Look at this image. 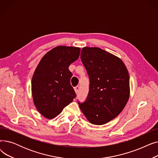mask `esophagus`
<instances>
[{
  "label": "esophagus",
  "mask_w": 158,
  "mask_h": 158,
  "mask_svg": "<svg viewBox=\"0 0 158 158\" xmlns=\"http://www.w3.org/2000/svg\"><path fill=\"white\" fill-rule=\"evenodd\" d=\"M79 89H80V87H79V86H76V87H75V88H74V90H75V92H76V94H79Z\"/></svg>",
  "instance_id": "obj_1"
}]
</instances>
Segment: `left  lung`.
<instances>
[{"label": "left lung", "mask_w": 158, "mask_h": 158, "mask_svg": "<svg viewBox=\"0 0 158 158\" xmlns=\"http://www.w3.org/2000/svg\"><path fill=\"white\" fill-rule=\"evenodd\" d=\"M81 59L89 79V93L80 109L88 121L103 125L122 112L129 98V76L118 58L98 47L82 48Z\"/></svg>", "instance_id": "1"}]
</instances>
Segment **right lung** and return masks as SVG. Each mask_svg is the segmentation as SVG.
Listing matches in <instances>:
<instances>
[{"mask_svg": "<svg viewBox=\"0 0 158 158\" xmlns=\"http://www.w3.org/2000/svg\"><path fill=\"white\" fill-rule=\"evenodd\" d=\"M79 54V47L57 46L45 54L37 66L31 82L32 95L36 109L45 118L56 117L76 97L69 67Z\"/></svg>", "mask_w": 158, "mask_h": 158, "instance_id": "right-lung-1", "label": "right lung"}]
</instances>
